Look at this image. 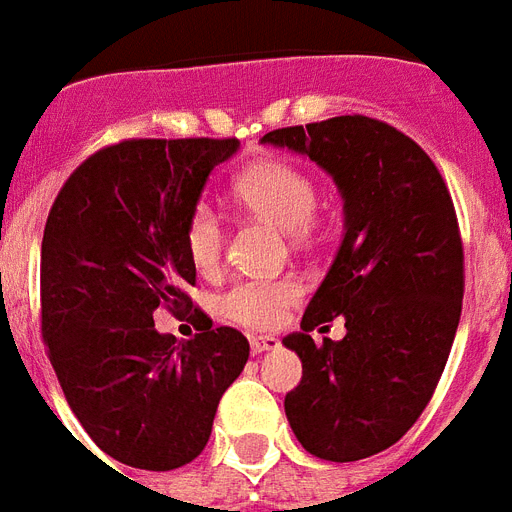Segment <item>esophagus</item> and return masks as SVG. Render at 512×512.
Segmentation results:
<instances>
[{
    "label": "esophagus",
    "mask_w": 512,
    "mask_h": 512,
    "mask_svg": "<svg viewBox=\"0 0 512 512\" xmlns=\"http://www.w3.org/2000/svg\"><path fill=\"white\" fill-rule=\"evenodd\" d=\"M252 356H260V353H265V350H276L281 345L276 337H252Z\"/></svg>",
    "instance_id": "1"
}]
</instances>
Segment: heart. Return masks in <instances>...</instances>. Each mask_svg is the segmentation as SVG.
I'll use <instances>...</instances> for the list:
<instances>
[{
	"label": "heart",
	"instance_id": "heart-1",
	"mask_svg": "<svg viewBox=\"0 0 512 512\" xmlns=\"http://www.w3.org/2000/svg\"><path fill=\"white\" fill-rule=\"evenodd\" d=\"M233 196L241 207L279 225L295 239L305 236L319 207V188L313 177L297 164L284 159H265L241 172L233 180ZM183 244L188 260L201 273L220 268L225 247L223 217L209 204H196L185 220ZM303 289L295 279H244L236 281L220 297V313L233 324L249 329H268L279 324L281 313L297 303Z\"/></svg>",
	"mask_w": 512,
	"mask_h": 512
}]
</instances>
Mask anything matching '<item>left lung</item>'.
<instances>
[{
  "mask_svg": "<svg viewBox=\"0 0 512 512\" xmlns=\"http://www.w3.org/2000/svg\"><path fill=\"white\" fill-rule=\"evenodd\" d=\"M260 143L308 156L332 175L345 233L335 263L284 345L303 380L284 398L305 452L356 462L388 449L433 398L465 292L462 239L438 167L412 138L369 116L281 127ZM337 315L346 337H310Z\"/></svg>",
  "mask_w": 512,
  "mask_h": 512,
  "instance_id": "1",
  "label": "left lung"
}]
</instances>
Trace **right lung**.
<instances>
[{"label": "right lung", "mask_w": 512, "mask_h": 512, "mask_svg": "<svg viewBox=\"0 0 512 512\" xmlns=\"http://www.w3.org/2000/svg\"><path fill=\"white\" fill-rule=\"evenodd\" d=\"M236 138L122 140L60 188L42 239V335L71 412L122 465L196 460L217 404L249 358L233 327L196 311L188 342L154 327L156 308L191 311L196 268L185 220Z\"/></svg>", "instance_id": "obj_1"}]
</instances>
